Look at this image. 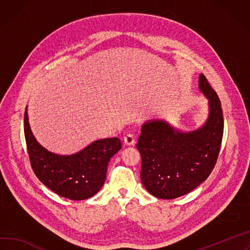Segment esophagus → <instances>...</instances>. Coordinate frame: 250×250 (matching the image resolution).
<instances>
[{
	"instance_id": "obj_1",
	"label": "esophagus",
	"mask_w": 250,
	"mask_h": 250,
	"mask_svg": "<svg viewBox=\"0 0 250 250\" xmlns=\"http://www.w3.org/2000/svg\"><path fill=\"white\" fill-rule=\"evenodd\" d=\"M124 142H125V144L126 146H133V145H134V143H135V138H134V135H133L132 133H128V134H126L125 137L124 138Z\"/></svg>"
}]
</instances>
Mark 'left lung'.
<instances>
[{
  "mask_svg": "<svg viewBox=\"0 0 250 250\" xmlns=\"http://www.w3.org/2000/svg\"><path fill=\"white\" fill-rule=\"evenodd\" d=\"M199 88L208 99L209 116L199 129L174 130L162 121L146 123L137 144L142 155L141 178L157 198L185 195L206 180L215 167L223 135L221 104L204 75Z\"/></svg>",
  "mask_w": 250,
  "mask_h": 250,
  "instance_id": "obj_1",
  "label": "left lung"
}]
</instances>
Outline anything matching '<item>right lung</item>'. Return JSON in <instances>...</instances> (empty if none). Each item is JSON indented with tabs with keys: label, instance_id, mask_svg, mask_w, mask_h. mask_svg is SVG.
Listing matches in <instances>:
<instances>
[{
	"label": "right lung",
	"instance_id": "add662e5",
	"mask_svg": "<svg viewBox=\"0 0 250 250\" xmlns=\"http://www.w3.org/2000/svg\"><path fill=\"white\" fill-rule=\"evenodd\" d=\"M24 131L30 163L36 176L55 193L73 200L94 196L104 184L107 165L121 148L118 138L94 142L72 155H59L43 148L30 128L27 108Z\"/></svg>",
	"mask_w": 250,
	"mask_h": 250
}]
</instances>
